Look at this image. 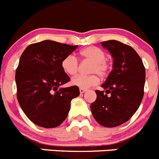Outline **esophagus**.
Instances as JSON below:
<instances>
[{
	"instance_id": "1",
	"label": "esophagus",
	"mask_w": 159,
	"mask_h": 159,
	"mask_svg": "<svg viewBox=\"0 0 159 159\" xmlns=\"http://www.w3.org/2000/svg\"><path fill=\"white\" fill-rule=\"evenodd\" d=\"M79 90H80V93H84L87 91V89H80Z\"/></svg>"
}]
</instances>
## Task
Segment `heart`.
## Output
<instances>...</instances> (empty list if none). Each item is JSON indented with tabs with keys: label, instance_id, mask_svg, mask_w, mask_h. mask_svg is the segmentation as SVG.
I'll return each instance as SVG.
<instances>
[{
	"label": "heart",
	"instance_id": "1",
	"mask_svg": "<svg viewBox=\"0 0 159 159\" xmlns=\"http://www.w3.org/2000/svg\"><path fill=\"white\" fill-rule=\"evenodd\" d=\"M80 56L84 59L93 62L90 66L91 73H97L100 76H105L107 74L108 66L106 59V53L100 48L94 46H90L80 52ZM61 66L64 73L68 75H75L78 70V62L76 58L72 55L66 56L62 60ZM100 79L97 75L93 74L90 75H78L73 78L71 84L74 86L80 89H89L99 83Z\"/></svg>",
	"mask_w": 159,
	"mask_h": 159
}]
</instances>
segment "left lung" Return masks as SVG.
<instances>
[{
	"label": "left lung",
	"instance_id": "obj_1",
	"mask_svg": "<svg viewBox=\"0 0 159 159\" xmlns=\"http://www.w3.org/2000/svg\"><path fill=\"white\" fill-rule=\"evenodd\" d=\"M113 58V70L96 90L91 104L93 117L104 127H116L126 122L136 113L143 96L145 68L131 46L115 40L101 42Z\"/></svg>",
	"mask_w": 159,
	"mask_h": 159
}]
</instances>
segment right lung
Wrapping results in <instances>:
<instances>
[{
  "instance_id": "1",
  "label": "right lung",
  "mask_w": 159,
  "mask_h": 159,
  "mask_svg": "<svg viewBox=\"0 0 159 159\" xmlns=\"http://www.w3.org/2000/svg\"><path fill=\"white\" fill-rule=\"evenodd\" d=\"M78 45L50 40L30 44L19 59L16 71L17 99L32 122L44 128H55L66 118L70 102L79 96V88L60 87L70 81L62 60Z\"/></svg>"
}]
</instances>
